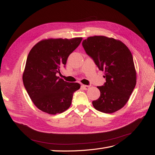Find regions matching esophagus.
I'll return each mask as SVG.
<instances>
[{
  "label": "esophagus",
  "mask_w": 155,
  "mask_h": 155,
  "mask_svg": "<svg viewBox=\"0 0 155 155\" xmlns=\"http://www.w3.org/2000/svg\"><path fill=\"white\" fill-rule=\"evenodd\" d=\"M81 87L84 89V90H88V89H89V88H90V86H88V85H81Z\"/></svg>",
  "instance_id": "obj_1"
}]
</instances>
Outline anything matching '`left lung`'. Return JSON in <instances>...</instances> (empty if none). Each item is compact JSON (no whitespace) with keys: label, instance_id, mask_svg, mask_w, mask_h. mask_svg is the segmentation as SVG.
Returning a JSON list of instances; mask_svg holds the SVG:
<instances>
[{"label":"left lung","instance_id":"obj_1","mask_svg":"<svg viewBox=\"0 0 155 155\" xmlns=\"http://www.w3.org/2000/svg\"><path fill=\"white\" fill-rule=\"evenodd\" d=\"M82 45L101 71L106 82L97 87L100 96L94 107L104 113H113L128 101L137 83V72L130 51L122 42L105 36L89 37Z\"/></svg>","mask_w":155,"mask_h":155}]
</instances>
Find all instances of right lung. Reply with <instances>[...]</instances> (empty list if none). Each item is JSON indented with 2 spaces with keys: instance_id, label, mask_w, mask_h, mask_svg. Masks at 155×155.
Listing matches in <instances>:
<instances>
[{
  "instance_id": "right-lung-1",
  "label": "right lung",
  "mask_w": 155,
  "mask_h": 155,
  "mask_svg": "<svg viewBox=\"0 0 155 155\" xmlns=\"http://www.w3.org/2000/svg\"><path fill=\"white\" fill-rule=\"evenodd\" d=\"M82 37L48 39L39 41L30 51L22 75L25 87L34 105L50 114L62 113L72 104L73 94L80 84L68 83L56 76L65 66L69 55Z\"/></svg>"
}]
</instances>
